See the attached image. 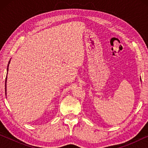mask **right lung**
I'll return each instance as SVG.
<instances>
[{"mask_svg": "<svg viewBox=\"0 0 148 148\" xmlns=\"http://www.w3.org/2000/svg\"><path fill=\"white\" fill-rule=\"evenodd\" d=\"M10 61H9V63H10ZM9 63H8V68H7V72L8 71ZM7 74H8V73H7ZM6 82H7V76H6V81H5V91H6Z\"/></svg>", "mask_w": 148, "mask_h": 148, "instance_id": "obj_1", "label": "right lung"}]
</instances>
